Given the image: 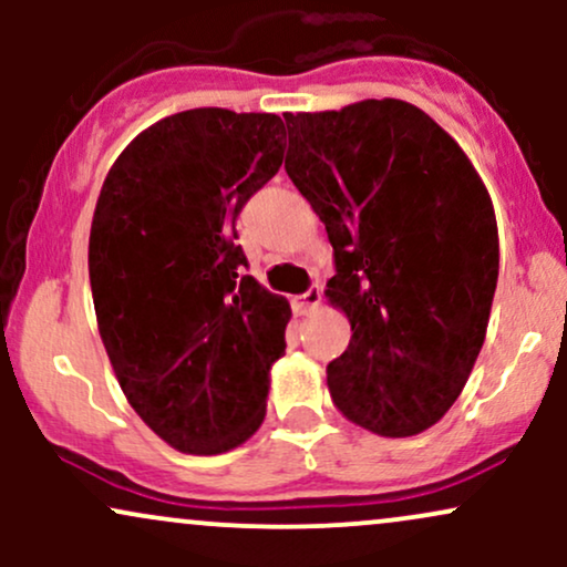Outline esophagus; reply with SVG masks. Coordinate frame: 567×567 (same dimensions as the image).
Masks as SVG:
<instances>
[{
	"label": "esophagus",
	"instance_id": "esophagus-1",
	"mask_svg": "<svg viewBox=\"0 0 567 567\" xmlns=\"http://www.w3.org/2000/svg\"><path fill=\"white\" fill-rule=\"evenodd\" d=\"M320 301H322V288L320 285H311L303 296H298L296 301H292V306H296L298 315H309L311 309H317V306H320Z\"/></svg>",
	"mask_w": 567,
	"mask_h": 567
}]
</instances>
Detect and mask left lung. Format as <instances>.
I'll list each match as a JSON object with an SVG mask.
<instances>
[{
    "mask_svg": "<svg viewBox=\"0 0 567 567\" xmlns=\"http://www.w3.org/2000/svg\"><path fill=\"white\" fill-rule=\"evenodd\" d=\"M285 125V171L333 245L324 296L351 322L330 396L381 437H413L451 410L483 349L498 282L493 202L413 103L370 97Z\"/></svg>",
    "mask_w": 567,
    "mask_h": 567,
    "instance_id": "1",
    "label": "left lung"
}]
</instances>
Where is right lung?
<instances>
[{"instance_id":"right-lung-1","label":"right lung","mask_w":567,"mask_h":567,"mask_svg":"<svg viewBox=\"0 0 567 567\" xmlns=\"http://www.w3.org/2000/svg\"><path fill=\"white\" fill-rule=\"evenodd\" d=\"M282 141L277 114L188 109L143 130L97 197V330L130 405L181 453L231 451L266 415L290 303L245 275L237 216Z\"/></svg>"}]
</instances>
